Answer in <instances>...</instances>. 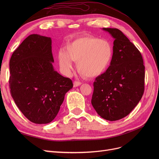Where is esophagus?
Wrapping results in <instances>:
<instances>
[{
  "label": "esophagus",
  "instance_id": "esophagus-1",
  "mask_svg": "<svg viewBox=\"0 0 159 159\" xmlns=\"http://www.w3.org/2000/svg\"><path fill=\"white\" fill-rule=\"evenodd\" d=\"M81 84V82H80V81H74V87L75 88V87H78V86H80V85Z\"/></svg>",
  "mask_w": 159,
  "mask_h": 159
}]
</instances>
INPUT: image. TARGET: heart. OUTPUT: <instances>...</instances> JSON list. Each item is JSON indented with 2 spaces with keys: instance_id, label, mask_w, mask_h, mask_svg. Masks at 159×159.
Returning <instances> with one entry per match:
<instances>
[{
  "instance_id": "1",
  "label": "heart",
  "mask_w": 159,
  "mask_h": 159,
  "mask_svg": "<svg viewBox=\"0 0 159 159\" xmlns=\"http://www.w3.org/2000/svg\"><path fill=\"white\" fill-rule=\"evenodd\" d=\"M113 54V46L110 42L86 35L68 43L64 50L59 51L57 59L65 73L70 74L73 70L74 61L77 62V69L81 75L95 78L107 70Z\"/></svg>"
}]
</instances>
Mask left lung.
<instances>
[{
  "mask_svg": "<svg viewBox=\"0 0 159 159\" xmlns=\"http://www.w3.org/2000/svg\"><path fill=\"white\" fill-rule=\"evenodd\" d=\"M103 30L115 39L113 54L106 71L94 81L91 104L101 117L113 121L126 117L141 99L145 66L141 52L121 30Z\"/></svg>",
  "mask_w": 159,
  "mask_h": 159,
  "instance_id": "8db88e82",
  "label": "left lung"
}]
</instances>
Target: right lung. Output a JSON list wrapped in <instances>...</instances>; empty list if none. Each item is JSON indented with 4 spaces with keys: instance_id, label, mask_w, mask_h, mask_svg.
I'll return each mask as SVG.
<instances>
[{
    "instance_id": "obj_1",
    "label": "right lung",
    "mask_w": 159,
    "mask_h": 159,
    "mask_svg": "<svg viewBox=\"0 0 159 159\" xmlns=\"http://www.w3.org/2000/svg\"><path fill=\"white\" fill-rule=\"evenodd\" d=\"M50 37L31 34L10 60L11 93L16 105L32 123L52 122L58 113L72 81L54 70Z\"/></svg>"
}]
</instances>
